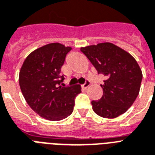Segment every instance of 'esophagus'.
Masks as SVG:
<instances>
[{"mask_svg": "<svg viewBox=\"0 0 155 155\" xmlns=\"http://www.w3.org/2000/svg\"><path fill=\"white\" fill-rule=\"evenodd\" d=\"M90 81H88V80H86V81H85V83L83 84V85H81V87L83 88V89H87L88 87H89V86H90Z\"/></svg>", "mask_w": 155, "mask_h": 155, "instance_id": "obj_1", "label": "esophagus"}]
</instances>
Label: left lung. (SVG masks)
Masks as SVG:
<instances>
[{"label":"left lung","instance_id":"8db88e82","mask_svg":"<svg viewBox=\"0 0 155 155\" xmlns=\"http://www.w3.org/2000/svg\"><path fill=\"white\" fill-rule=\"evenodd\" d=\"M98 74L105 76L103 95L92 101L93 110L106 118H114L127 112L140 90L142 74L138 62L130 54L112 43L81 48Z\"/></svg>","mask_w":155,"mask_h":155}]
</instances>
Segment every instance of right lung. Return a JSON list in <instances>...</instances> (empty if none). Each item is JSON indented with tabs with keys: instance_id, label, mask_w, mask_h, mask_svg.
Here are the masks:
<instances>
[{
	"instance_id": "obj_1",
	"label": "right lung",
	"mask_w": 155,
	"mask_h": 155,
	"mask_svg": "<svg viewBox=\"0 0 155 155\" xmlns=\"http://www.w3.org/2000/svg\"><path fill=\"white\" fill-rule=\"evenodd\" d=\"M72 49L51 43L32 52L25 60L19 74L22 94L28 105L41 117L60 121L74 110V99L81 93L79 85L62 86L61 69Z\"/></svg>"
}]
</instances>
